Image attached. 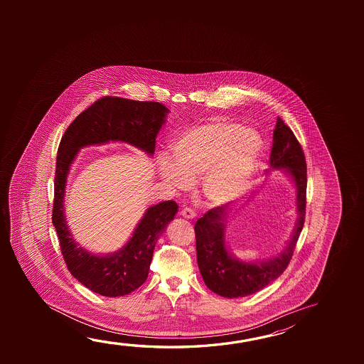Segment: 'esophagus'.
I'll list each match as a JSON object with an SVG mask.
<instances>
[{
  "label": "esophagus",
  "mask_w": 364,
  "mask_h": 364,
  "mask_svg": "<svg viewBox=\"0 0 364 364\" xmlns=\"http://www.w3.org/2000/svg\"><path fill=\"white\" fill-rule=\"evenodd\" d=\"M180 215H183V217L186 218V220H191V218H194V217H196V212H194L191 208L185 207V208L181 209Z\"/></svg>",
  "instance_id": "esophagus-1"
}]
</instances>
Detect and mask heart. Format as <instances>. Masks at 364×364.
<instances>
[{"label": "heart", "instance_id": "b5f03b06", "mask_svg": "<svg viewBox=\"0 0 364 364\" xmlns=\"http://www.w3.org/2000/svg\"><path fill=\"white\" fill-rule=\"evenodd\" d=\"M262 151L257 132L226 118H213L180 133L173 144L176 164L162 159L160 175L178 191L188 189L191 178L203 176L204 196L225 204L247 188Z\"/></svg>", "mask_w": 364, "mask_h": 364}]
</instances>
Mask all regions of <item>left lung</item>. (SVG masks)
<instances>
[{
	"mask_svg": "<svg viewBox=\"0 0 364 364\" xmlns=\"http://www.w3.org/2000/svg\"><path fill=\"white\" fill-rule=\"evenodd\" d=\"M270 168L282 170L291 176L297 191V222L291 239L277 257L267 260L242 262L227 250L225 241L226 205L208 210L196 223L198 267L205 286L222 297L237 298L262 291L274 282L292 259L299 233L304 228L306 215L307 166L301 144L291 128L278 118L273 133ZM268 170L267 173H269Z\"/></svg>",
	"mask_w": 364,
	"mask_h": 364,
	"instance_id": "8db88e82",
	"label": "left lung"
}]
</instances>
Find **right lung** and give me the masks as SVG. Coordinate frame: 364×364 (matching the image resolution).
Masks as SVG:
<instances>
[{"instance_id": "obj_1", "label": "right lung", "mask_w": 364, "mask_h": 364, "mask_svg": "<svg viewBox=\"0 0 364 364\" xmlns=\"http://www.w3.org/2000/svg\"><path fill=\"white\" fill-rule=\"evenodd\" d=\"M168 109L160 102L105 96L80 114L67 128L57 152L52 222L67 268L92 292L119 297L133 292L149 277L156 242L178 212L173 200L149 207L127 244L107 255H95L72 237L65 215L67 175L78 151L92 144L125 142L149 156Z\"/></svg>"}]
</instances>
